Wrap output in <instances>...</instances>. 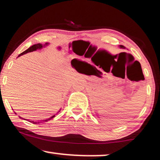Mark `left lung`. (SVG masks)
<instances>
[{
	"instance_id": "left-lung-1",
	"label": "left lung",
	"mask_w": 160,
	"mask_h": 160,
	"mask_svg": "<svg viewBox=\"0 0 160 160\" xmlns=\"http://www.w3.org/2000/svg\"><path fill=\"white\" fill-rule=\"evenodd\" d=\"M120 48H125V46H122V45H120Z\"/></svg>"
}]
</instances>
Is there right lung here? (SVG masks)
<instances>
[{"label": "right lung", "mask_w": 160, "mask_h": 160, "mask_svg": "<svg viewBox=\"0 0 160 160\" xmlns=\"http://www.w3.org/2000/svg\"><path fill=\"white\" fill-rule=\"evenodd\" d=\"M48 44H49V43H48V42H46V43H45L44 45L40 44V43H38V44H35V45H33V46H30V48L27 49L26 51H24V52H22V53H20V54H19V56H18V57H20V56L25 54V53H27L32 52V51H37V50H38V49H41V48H43V47H46V46H48ZM58 112H60V110H59V111H58ZM54 117H55V115H53L52 117H51L50 118L46 119V120H40V121H32V120H31V121H30V122H32L33 124H39V123H42V122H48V120H51V119L54 118ZM19 118H20V117H19Z\"/></svg>", "instance_id": "obj_1"}]
</instances>
